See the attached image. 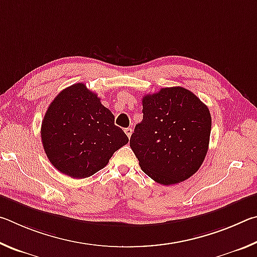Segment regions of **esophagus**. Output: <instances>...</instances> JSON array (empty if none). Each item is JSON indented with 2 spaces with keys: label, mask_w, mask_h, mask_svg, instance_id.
<instances>
[{
  "label": "esophagus",
  "mask_w": 257,
  "mask_h": 257,
  "mask_svg": "<svg viewBox=\"0 0 257 257\" xmlns=\"http://www.w3.org/2000/svg\"><path fill=\"white\" fill-rule=\"evenodd\" d=\"M124 133L128 136V138H130V136H132V134H133V129L132 128H125L124 129Z\"/></svg>",
  "instance_id": "34e87169"
}]
</instances>
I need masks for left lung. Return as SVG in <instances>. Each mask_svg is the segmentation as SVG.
<instances>
[{"instance_id":"left-lung-1","label":"left lung","mask_w":257,"mask_h":257,"mask_svg":"<svg viewBox=\"0 0 257 257\" xmlns=\"http://www.w3.org/2000/svg\"><path fill=\"white\" fill-rule=\"evenodd\" d=\"M143 113L130 138L142 170L164 186L188 179L208 150V107L184 87H165L143 97Z\"/></svg>"}]
</instances>
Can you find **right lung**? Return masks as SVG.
I'll return each instance as SVG.
<instances>
[{
    "instance_id": "obj_1",
    "label": "right lung",
    "mask_w": 257,
    "mask_h": 257,
    "mask_svg": "<svg viewBox=\"0 0 257 257\" xmlns=\"http://www.w3.org/2000/svg\"><path fill=\"white\" fill-rule=\"evenodd\" d=\"M42 143L52 165L76 179L93 176L128 143L114 115L82 82L63 89L44 115Z\"/></svg>"
}]
</instances>
